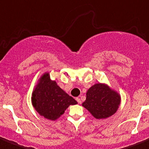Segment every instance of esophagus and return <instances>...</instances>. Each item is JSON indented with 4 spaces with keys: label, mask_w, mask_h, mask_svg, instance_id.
I'll list each match as a JSON object with an SVG mask.
<instances>
[{
    "label": "esophagus",
    "mask_w": 149,
    "mask_h": 149,
    "mask_svg": "<svg viewBox=\"0 0 149 149\" xmlns=\"http://www.w3.org/2000/svg\"><path fill=\"white\" fill-rule=\"evenodd\" d=\"M76 101H77V102H78V103L81 104V101L80 98H79V97H76Z\"/></svg>",
    "instance_id": "34e87169"
}]
</instances>
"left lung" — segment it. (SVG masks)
Segmentation results:
<instances>
[{
	"mask_svg": "<svg viewBox=\"0 0 149 149\" xmlns=\"http://www.w3.org/2000/svg\"><path fill=\"white\" fill-rule=\"evenodd\" d=\"M121 103V96L106 84L98 83L86 92V100L82 103L97 119H106L114 114Z\"/></svg>",
	"mask_w": 149,
	"mask_h": 149,
	"instance_id": "1",
	"label": "left lung"
}]
</instances>
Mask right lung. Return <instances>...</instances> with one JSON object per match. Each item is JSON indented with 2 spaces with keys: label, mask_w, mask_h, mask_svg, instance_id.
Segmentation results:
<instances>
[{
  "label": "right lung",
  "mask_w": 149,
  "mask_h": 149,
  "mask_svg": "<svg viewBox=\"0 0 149 149\" xmlns=\"http://www.w3.org/2000/svg\"><path fill=\"white\" fill-rule=\"evenodd\" d=\"M32 104L36 111L44 118L55 121L60 117L70 105L77 101L68 95L45 73L38 79L32 93Z\"/></svg>",
  "instance_id": "1"
}]
</instances>
